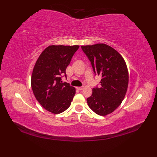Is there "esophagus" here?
I'll use <instances>...</instances> for the list:
<instances>
[{"label":"esophagus","instance_id":"esophagus-1","mask_svg":"<svg viewBox=\"0 0 157 157\" xmlns=\"http://www.w3.org/2000/svg\"><path fill=\"white\" fill-rule=\"evenodd\" d=\"M77 89L78 90H83V87H77Z\"/></svg>","mask_w":157,"mask_h":157}]
</instances>
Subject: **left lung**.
Returning <instances> with one entry per match:
<instances>
[{"mask_svg": "<svg viewBox=\"0 0 157 157\" xmlns=\"http://www.w3.org/2000/svg\"><path fill=\"white\" fill-rule=\"evenodd\" d=\"M81 48L94 73L101 76L100 86L92 89L88 105L98 115L105 116L115 111L125 97L129 80L126 62L117 50L105 44L82 46Z\"/></svg>", "mask_w": 157, "mask_h": 157, "instance_id": "8db88e82", "label": "left lung"}]
</instances>
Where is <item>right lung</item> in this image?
<instances>
[{
	"mask_svg": "<svg viewBox=\"0 0 157 157\" xmlns=\"http://www.w3.org/2000/svg\"><path fill=\"white\" fill-rule=\"evenodd\" d=\"M79 46L52 45L42 52L31 76V88L36 100L54 114L65 111L71 105L75 88L61 81L66 68Z\"/></svg>",
	"mask_w": 157,
	"mask_h": 157,
	"instance_id": "add662e5",
	"label": "right lung"
}]
</instances>
